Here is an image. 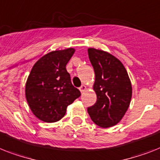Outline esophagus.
Masks as SVG:
<instances>
[{
    "mask_svg": "<svg viewBox=\"0 0 160 160\" xmlns=\"http://www.w3.org/2000/svg\"><path fill=\"white\" fill-rule=\"evenodd\" d=\"M87 89V87H86L85 85H82L80 88H79V90H80V92L82 93L83 92H85V90Z\"/></svg>",
    "mask_w": 160,
    "mask_h": 160,
    "instance_id": "34e87169",
    "label": "esophagus"
}]
</instances>
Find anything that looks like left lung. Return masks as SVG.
Masks as SVG:
<instances>
[{"mask_svg": "<svg viewBox=\"0 0 160 160\" xmlns=\"http://www.w3.org/2000/svg\"><path fill=\"white\" fill-rule=\"evenodd\" d=\"M88 56L96 75L93 89L97 100L88 107V112L96 125L114 126L130 105L132 93L130 78L123 64L111 54L89 48Z\"/></svg>", "mask_w": 160, "mask_h": 160, "instance_id": "left-lung-1", "label": "left lung"}]
</instances>
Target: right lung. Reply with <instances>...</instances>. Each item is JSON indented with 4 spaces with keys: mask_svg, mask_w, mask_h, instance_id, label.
I'll use <instances>...</instances> for the list:
<instances>
[{
    "mask_svg": "<svg viewBox=\"0 0 160 160\" xmlns=\"http://www.w3.org/2000/svg\"><path fill=\"white\" fill-rule=\"evenodd\" d=\"M73 48L51 51L36 62L28 78L25 96L34 115L46 122L61 119L68 105L81 96L71 82L66 64Z\"/></svg>",
    "mask_w": 160,
    "mask_h": 160,
    "instance_id": "right-lung-1",
    "label": "right lung"
}]
</instances>
